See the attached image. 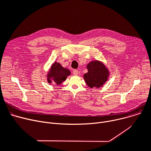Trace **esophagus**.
<instances>
[{"mask_svg": "<svg viewBox=\"0 0 151 151\" xmlns=\"http://www.w3.org/2000/svg\"><path fill=\"white\" fill-rule=\"evenodd\" d=\"M73 73L74 75H77L78 74V71L77 70H73Z\"/></svg>", "mask_w": 151, "mask_h": 151, "instance_id": "esophagus-1", "label": "esophagus"}]
</instances>
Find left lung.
Returning a JSON list of instances; mask_svg holds the SVG:
<instances>
[{
  "label": "left lung",
  "mask_w": 151,
  "mask_h": 151,
  "mask_svg": "<svg viewBox=\"0 0 151 151\" xmlns=\"http://www.w3.org/2000/svg\"><path fill=\"white\" fill-rule=\"evenodd\" d=\"M87 68L88 72L84 75V79L89 88H99L107 81L109 71L102 62L92 61L87 65Z\"/></svg>",
  "instance_id": "obj_1"
}]
</instances>
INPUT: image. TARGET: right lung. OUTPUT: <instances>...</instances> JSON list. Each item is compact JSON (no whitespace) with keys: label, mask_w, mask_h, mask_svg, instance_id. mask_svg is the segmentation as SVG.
I'll return each instance as SVG.
<instances>
[{"label":"right lung","mask_w":151,"mask_h":151,"mask_svg":"<svg viewBox=\"0 0 151 151\" xmlns=\"http://www.w3.org/2000/svg\"><path fill=\"white\" fill-rule=\"evenodd\" d=\"M68 69L63 68L59 63L55 62L52 65L50 70L47 75V81L49 83L52 80L57 84H60L63 81H65L67 77L70 75Z\"/></svg>","instance_id":"1"}]
</instances>
